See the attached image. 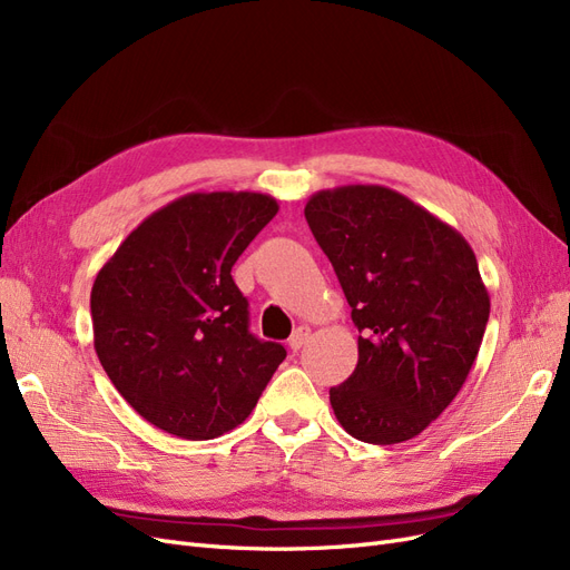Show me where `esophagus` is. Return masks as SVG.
<instances>
[{"instance_id":"esophagus-1","label":"esophagus","mask_w":570,"mask_h":570,"mask_svg":"<svg viewBox=\"0 0 570 570\" xmlns=\"http://www.w3.org/2000/svg\"><path fill=\"white\" fill-rule=\"evenodd\" d=\"M308 337H312V327L308 325H299L295 333H292V337H289V350L292 352H299L304 344L308 342Z\"/></svg>"}]
</instances>
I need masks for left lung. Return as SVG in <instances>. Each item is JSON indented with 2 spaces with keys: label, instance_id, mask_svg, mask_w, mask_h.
<instances>
[{
  "label": "left lung",
  "instance_id": "1",
  "mask_svg": "<svg viewBox=\"0 0 570 570\" xmlns=\"http://www.w3.org/2000/svg\"><path fill=\"white\" fill-rule=\"evenodd\" d=\"M358 327L354 373L331 387L361 442L416 438L469 377L490 295L463 235L383 185L321 189L304 206Z\"/></svg>",
  "mask_w": 570,
  "mask_h": 570
}]
</instances>
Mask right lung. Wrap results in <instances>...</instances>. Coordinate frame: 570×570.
<instances>
[{"label":"right lung","mask_w":570,"mask_h":570,"mask_svg":"<svg viewBox=\"0 0 570 570\" xmlns=\"http://www.w3.org/2000/svg\"><path fill=\"white\" fill-rule=\"evenodd\" d=\"M278 202L193 193L147 216L97 273L95 352L145 421L183 440L243 423L287 356L249 333L233 266Z\"/></svg>","instance_id":"obj_1"}]
</instances>
